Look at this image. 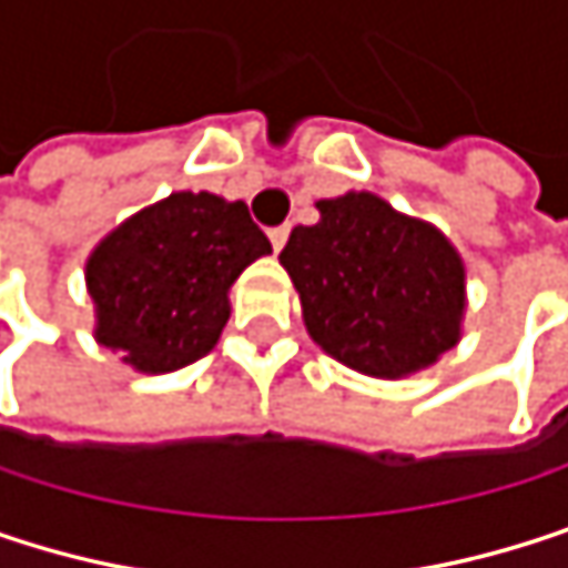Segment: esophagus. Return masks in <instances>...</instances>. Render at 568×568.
Segmentation results:
<instances>
[{"label": "esophagus", "instance_id": "1", "mask_svg": "<svg viewBox=\"0 0 568 568\" xmlns=\"http://www.w3.org/2000/svg\"><path fill=\"white\" fill-rule=\"evenodd\" d=\"M286 239H290V225H275V229H268V242H272L275 252H278L282 245H286Z\"/></svg>", "mask_w": 568, "mask_h": 568}]
</instances>
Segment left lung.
Instances as JSON below:
<instances>
[{
    "label": "left lung",
    "mask_w": 568,
    "mask_h": 568,
    "mask_svg": "<svg viewBox=\"0 0 568 568\" xmlns=\"http://www.w3.org/2000/svg\"><path fill=\"white\" fill-rule=\"evenodd\" d=\"M320 222L296 225L278 252L300 293L310 339L336 363L416 376L463 339L466 262L443 229L376 192L320 199Z\"/></svg>",
    "instance_id": "obj_1"
}]
</instances>
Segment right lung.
Here are the masks:
<instances>
[{
	"label": "right lung",
	"mask_w": 568,
	"mask_h": 568,
	"mask_svg": "<svg viewBox=\"0 0 568 568\" xmlns=\"http://www.w3.org/2000/svg\"><path fill=\"white\" fill-rule=\"evenodd\" d=\"M268 252L245 202L172 192L139 209L85 258L95 343L145 376L202 359L229 323L232 282Z\"/></svg>",
	"instance_id": "add662e5"
}]
</instances>
